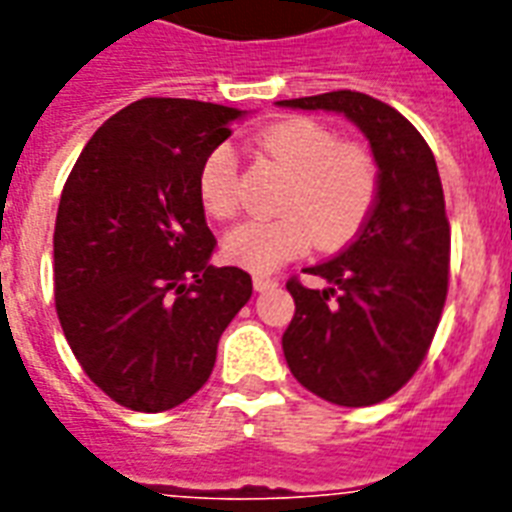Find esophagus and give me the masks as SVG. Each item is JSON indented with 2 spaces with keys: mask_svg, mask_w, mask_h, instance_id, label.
<instances>
[{
  "mask_svg": "<svg viewBox=\"0 0 512 512\" xmlns=\"http://www.w3.org/2000/svg\"><path fill=\"white\" fill-rule=\"evenodd\" d=\"M252 284H255L257 292H265V289L279 287V279H271V276H255V279H252Z\"/></svg>",
  "mask_w": 512,
  "mask_h": 512,
  "instance_id": "34e87169",
  "label": "esophagus"
}]
</instances>
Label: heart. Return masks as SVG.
Masks as SVG:
<instances>
[{"label":"heart","instance_id":"1","mask_svg":"<svg viewBox=\"0 0 512 512\" xmlns=\"http://www.w3.org/2000/svg\"><path fill=\"white\" fill-rule=\"evenodd\" d=\"M265 154L292 172L279 199V217H255L233 225L223 255L252 273H271L303 255L308 241L319 249L348 244L372 215L380 196V164L361 143H340L316 119H284L257 135ZM199 201L215 220L239 207L236 159L231 148H215L201 162Z\"/></svg>","mask_w":512,"mask_h":512}]
</instances>
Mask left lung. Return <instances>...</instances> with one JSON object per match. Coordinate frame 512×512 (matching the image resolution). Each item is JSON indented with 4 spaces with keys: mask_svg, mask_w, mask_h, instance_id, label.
<instances>
[{
    "mask_svg": "<svg viewBox=\"0 0 512 512\" xmlns=\"http://www.w3.org/2000/svg\"><path fill=\"white\" fill-rule=\"evenodd\" d=\"M279 106L340 111L380 164V196L364 228L340 255L305 268L327 279V289L287 281L295 319L281 340L303 388L337 406L380 404L422 366L449 292L452 233L436 159L406 116L364 92Z\"/></svg>",
    "mask_w": 512,
    "mask_h": 512,
    "instance_id": "left-lung-1",
    "label": "left lung"
}]
</instances>
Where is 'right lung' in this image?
<instances>
[{
	"label": "right lung",
	"mask_w": 512,
	"mask_h": 512,
	"mask_svg": "<svg viewBox=\"0 0 512 512\" xmlns=\"http://www.w3.org/2000/svg\"><path fill=\"white\" fill-rule=\"evenodd\" d=\"M239 108L143 98L76 159L55 217V311L84 374L132 412H167L209 380L252 276L209 263L201 162Z\"/></svg>",
	"instance_id": "obj_1"
}]
</instances>
